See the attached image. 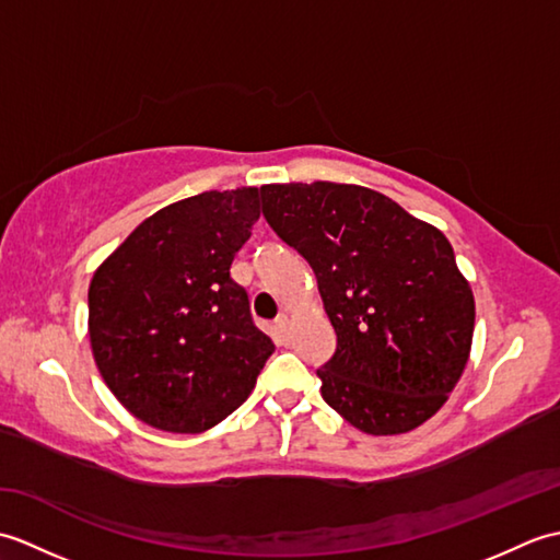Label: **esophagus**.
Masks as SVG:
<instances>
[{"label": "esophagus", "mask_w": 560, "mask_h": 560, "mask_svg": "<svg viewBox=\"0 0 560 560\" xmlns=\"http://www.w3.org/2000/svg\"><path fill=\"white\" fill-rule=\"evenodd\" d=\"M287 329H289V317L287 315H279L277 319H273V337L283 339V337H287Z\"/></svg>", "instance_id": "1"}]
</instances>
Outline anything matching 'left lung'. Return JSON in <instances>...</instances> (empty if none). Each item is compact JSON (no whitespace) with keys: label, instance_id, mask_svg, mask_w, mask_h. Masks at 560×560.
<instances>
[{"label":"left lung","instance_id":"left-lung-1","mask_svg":"<svg viewBox=\"0 0 560 560\" xmlns=\"http://www.w3.org/2000/svg\"><path fill=\"white\" fill-rule=\"evenodd\" d=\"M261 211L313 267L337 351L325 401L368 435H399L443 407L469 361L474 293L447 237L361 185H261Z\"/></svg>","mask_w":560,"mask_h":560}]
</instances>
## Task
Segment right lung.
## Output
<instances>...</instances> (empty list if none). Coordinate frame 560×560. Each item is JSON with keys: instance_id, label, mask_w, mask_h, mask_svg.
I'll use <instances>...</instances> for the list:
<instances>
[{"instance_id": "1", "label": "right lung", "mask_w": 560, "mask_h": 560, "mask_svg": "<svg viewBox=\"0 0 560 560\" xmlns=\"http://www.w3.org/2000/svg\"><path fill=\"white\" fill-rule=\"evenodd\" d=\"M257 219V187L187 197L141 221L93 273V359L139 421L201 433L255 389L273 343L231 265Z\"/></svg>"}]
</instances>
